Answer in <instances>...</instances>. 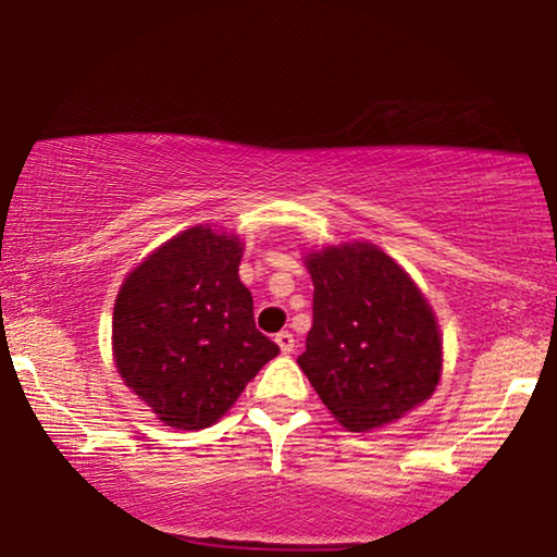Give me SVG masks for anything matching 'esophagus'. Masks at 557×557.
I'll list each match as a JSON object with an SVG mask.
<instances>
[{
    "label": "esophagus",
    "instance_id": "1",
    "mask_svg": "<svg viewBox=\"0 0 557 557\" xmlns=\"http://www.w3.org/2000/svg\"><path fill=\"white\" fill-rule=\"evenodd\" d=\"M294 334L292 332H278L276 334V345L281 347V352L284 355H292L294 352Z\"/></svg>",
    "mask_w": 557,
    "mask_h": 557
}]
</instances>
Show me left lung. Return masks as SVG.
<instances>
[{
    "label": "left lung",
    "instance_id": "left-lung-1",
    "mask_svg": "<svg viewBox=\"0 0 557 557\" xmlns=\"http://www.w3.org/2000/svg\"><path fill=\"white\" fill-rule=\"evenodd\" d=\"M314 322L299 368L349 431L398 421L436 391L441 334L413 278L370 243L307 256Z\"/></svg>",
    "mask_w": 557,
    "mask_h": 557
}]
</instances>
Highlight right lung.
Segmentation results:
<instances>
[{"mask_svg": "<svg viewBox=\"0 0 557 557\" xmlns=\"http://www.w3.org/2000/svg\"><path fill=\"white\" fill-rule=\"evenodd\" d=\"M240 256L235 235L195 225L159 246L119 288V375L174 429H208L278 355L276 342L256 330Z\"/></svg>", "mask_w": 557, "mask_h": 557, "instance_id": "1", "label": "right lung"}]
</instances>
